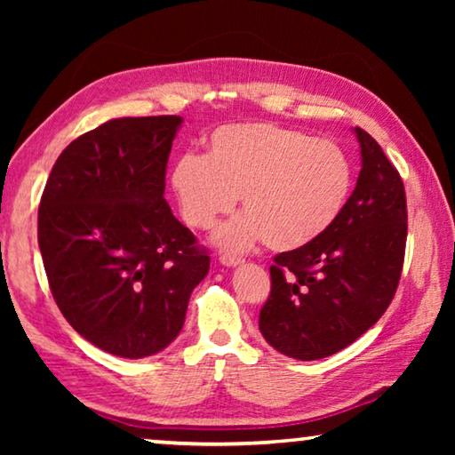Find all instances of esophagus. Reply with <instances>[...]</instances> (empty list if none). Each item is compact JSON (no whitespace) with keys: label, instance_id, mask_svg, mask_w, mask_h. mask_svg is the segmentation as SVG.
Returning a JSON list of instances; mask_svg holds the SVG:
<instances>
[{"label":"esophagus","instance_id":"obj_1","mask_svg":"<svg viewBox=\"0 0 455 455\" xmlns=\"http://www.w3.org/2000/svg\"><path fill=\"white\" fill-rule=\"evenodd\" d=\"M220 263L225 265V267H236V265L244 263V259L243 257H236V255H222L220 257Z\"/></svg>","mask_w":455,"mask_h":455}]
</instances>
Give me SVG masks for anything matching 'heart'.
<instances>
[{
    "mask_svg": "<svg viewBox=\"0 0 455 455\" xmlns=\"http://www.w3.org/2000/svg\"><path fill=\"white\" fill-rule=\"evenodd\" d=\"M182 219L206 230L233 211L243 214L219 228L230 251L263 238L273 251L311 243L343 212L353 187V164L341 146L275 122H246L214 130L206 156L184 154L172 168Z\"/></svg>",
    "mask_w": 455,
    "mask_h": 455,
    "instance_id": "obj_1",
    "label": "heart"
}]
</instances>
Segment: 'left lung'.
<instances>
[{
    "label": "left lung",
    "instance_id": "left-lung-1",
    "mask_svg": "<svg viewBox=\"0 0 455 455\" xmlns=\"http://www.w3.org/2000/svg\"><path fill=\"white\" fill-rule=\"evenodd\" d=\"M357 187L325 233L271 265L259 329L283 355L315 361L351 345L379 321L402 279L407 241L403 180L381 146L355 128Z\"/></svg>",
    "mask_w": 455,
    "mask_h": 455
}]
</instances>
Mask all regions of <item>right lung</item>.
<instances>
[{
    "instance_id": "obj_1",
    "label": "right lung",
    "mask_w": 455,
    "mask_h": 455,
    "mask_svg": "<svg viewBox=\"0 0 455 455\" xmlns=\"http://www.w3.org/2000/svg\"><path fill=\"white\" fill-rule=\"evenodd\" d=\"M180 116L116 118L60 154L37 209L53 301L92 345L140 359L180 333L209 251L164 200Z\"/></svg>"
}]
</instances>
